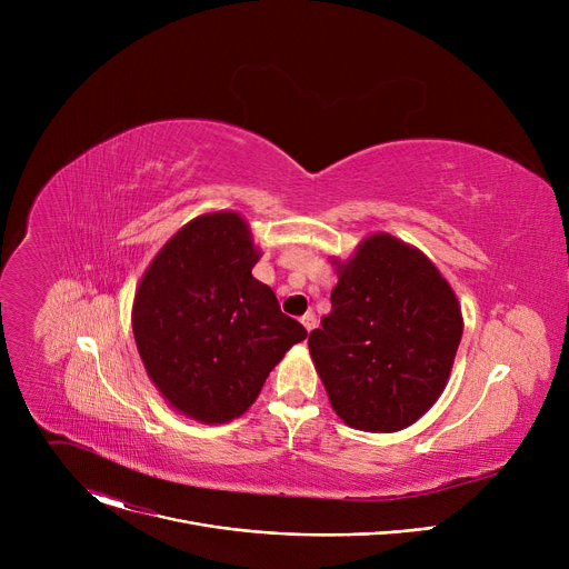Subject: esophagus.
<instances>
[{
	"instance_id": "esophagus-1",
	"label": "esophagus",
	"mask_w": 569,
	"mask_h": 569,
	"mask_svg": "<svg viewBox=\"0 0 569 569\" xmlns=\"http://www.w3.org/2000/svg\"><path fill=\"white\" fill-rule=\"evenodd\" d=\"M301 323H303V329L310 333V331H315V327H317V317H315L312 312H306V315L301 317Z\"/></svg>"
}]
</instances>
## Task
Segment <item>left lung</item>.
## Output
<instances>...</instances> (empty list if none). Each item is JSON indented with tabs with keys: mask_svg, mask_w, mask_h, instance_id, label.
<instances>
[{
	"mask_svg": "<svg viewBox=\"0 0 569 569\" xmlns=\"http://www.w3.org/2000/svg\"><path fill=\"white\" fill-rule=\"evenodd\" d=\"M331 315L308 338L338 417L367 432L419 421L439 398L463 333L459 301L419 250L369 236L338 266Z\"/></svg>",
	"mask_w": 569,
	"mask_h": 569,
	"instance_id": "left-lung-1",
	"label": "left lung"
}]
</instances>
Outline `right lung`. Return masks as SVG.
I'll return each mask as SVG.
<instances>
[{"instance_id":"right-lung-1","label":"right lung","mask_w":569,"mask_h":569,"mask_svg":"<svg viewBox=\"0 0 569 569\" xmlns=\"http://www.w3.org/2000/svg\"><path fill=\"white\" fill-rule=\"evenodd\" d=\"M259 252L238 213L184 224L146 270L132 331L150 380L182 415L227 423L257 400L286 351L306 340L270 286L252 277Z\"/></svg>"}]
</instances>
